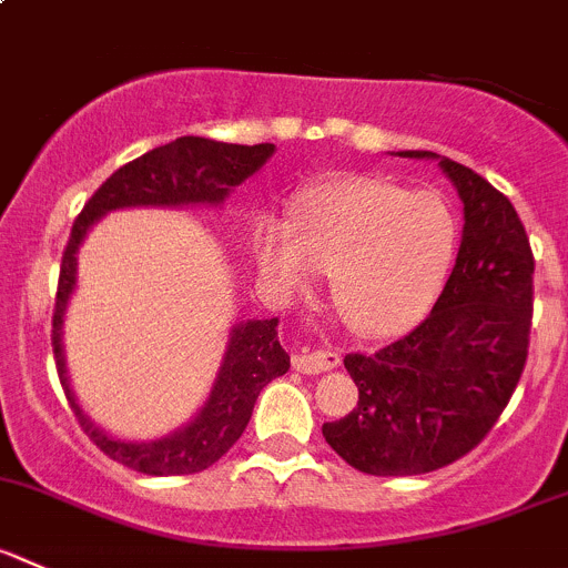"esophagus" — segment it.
<instances>
[{
  "instance_id": "obj_1",
  "label": "esophagus",
  "mask_w": 568,
  "mask_h": 568,
  "mask_svg": "<svg viewBox=\"0 0 568 568\" xmlns=\"http://www.w3.org/2000/svg\"><path fill=\"white\" fill-rule=\"evenodd\" d=\"M341 363V355L335 349H313L302 352V355H294V368L302 374H322L329 372Z\"/></svg>"
}]
</instances>
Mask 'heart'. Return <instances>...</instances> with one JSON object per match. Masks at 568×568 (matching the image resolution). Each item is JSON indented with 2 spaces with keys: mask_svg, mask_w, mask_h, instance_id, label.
<instances>
[{
  "mask_svg": "<svg viewBox=\"0 0 568 568\" xmlns=\"http://www.w3.org/2000/svg\"><path fill=\"white\" fill-rule=\"evenodd\" d=\"M458 241L447 202L379 178H335L302 191L291 224L263 222L252 235L257 272L300 288L329 274L341 316L363 335L410 329L436 300Z\"/></svg>",
  "mask_w": 568,
  "mask_h": 568,
  "instance_id": "heart-1",
  "label": "heart"
}]
</instances>
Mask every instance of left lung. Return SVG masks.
Masks as SVG:
<instances>
[{
	"instance_id": "obj_1",
	"label": "left lung",
	"mask_w": 568,
	"mask_h": 568,
	"mask_svg": "<svg viewBox=\"0 0 568 568\" xmlns=\"http://www.w3.org/2000/svg\"><path fill=\"white\" fill-rule=\"evenodd\" d=\"M438 166L464 200L453 274L430 316L405 338L344 357L357 407L322 427L346 464L374 477L427 475L471 453L508 407L527 363L536 261L525 224L486 178L449 158Z\"/></svg>"
}]
</instances>
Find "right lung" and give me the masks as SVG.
Instances as JSON below:
<instances>
[{"mask_svg":"<svg viewBox=\"0 0 568 568\" xmlns=\"http://www.w3.org/2000/svg\"><path fill=\"white\" fill-rule=\"evenodd\" d=\"M274 155V144H222L211 138L183 135L178 141L135 161L115 169L77 216L71 227L69 244L63 250L58 277V294H54L52 313V352L58 366L60 385L65 390L77 422L85 436L102 449L108 458L119 460L126 469L141 475L172 477V475H196L207 466L216 464L230 447L241 438L250 424L252 407L261 396L263 385L274 377H283L291 366L288 352L280 346L277 318H255V322L235 324L230 335V346L224 352V363L213 383L205 407L185 424L183 430L172 433L169 438L150 444L119 442L102 433L77 405L74 394L65 377L63 346H60V327L69 296L77 283V250L85 239L88 227L108 211L119 207H178V205H222L224 196L255 174L268 158Z\"/></svg>","mask_w":568,"mask_h":568,"instance_id":"add662e5","label":"right lung"}]
</instances>
